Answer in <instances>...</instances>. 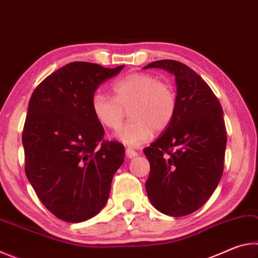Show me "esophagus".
Masks as SVG:
<instances>
[{
    "label": "esophagus",
    "instance_id": "esophagus-1",
    "mask_svg": "<svg viewBox=\"0 0 258 258\" xmlns=\"http://www.w3.org/2000/svg\"><path fill=\"white\" fill-rule=\"evenodd\" d=\"M125 152H126V157H127V158H134V157L138 156V152L132 150V149H126Z\"/></svg>",
    "mask_w": 258,
    "mask_h": 258
}]
</instances>
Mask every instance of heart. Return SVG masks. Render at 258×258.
<instances>
[{
    "mask_svg": "<svg viewBox=\"0 0 258 258\" xmlns=\"http://www.w3.org/2000/svg\"><path fill=\"white\" fill-rule=\"evenodd\" d=\"M111 90L113 98L95 92L91 109L100 124L116 130L130 108L131 120L116 133V138L127 146L137 147L149 141L154 130L164 131L175 115L176 97L172 87L150 74H128L113 82Z\"/></svg>",
    "mask_w": 258,
    "mask_h": 258,
    "instance_id": "heart-1",
    "label": "heart"
}]
</instances>
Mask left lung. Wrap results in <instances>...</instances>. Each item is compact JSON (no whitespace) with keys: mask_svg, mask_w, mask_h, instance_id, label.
<instances>
[{"mask_svg":"<svg viewBox=\"0 0 258 258\" xmlns=\"http://www.w3.org/2000/svg\"><path fill=\"white\" fill-rule=\"evenodd\" d=\"M175 76L176 111L158 140L145 148L150 163L147 195L157 211L185 216L211 198L223 173L226 130L221 103L186 64L158 60L147 64Z\"/></svg>","mask_w":258,"mask_h":258,"instance_id":"1","label":"left lung"}]
</instances>
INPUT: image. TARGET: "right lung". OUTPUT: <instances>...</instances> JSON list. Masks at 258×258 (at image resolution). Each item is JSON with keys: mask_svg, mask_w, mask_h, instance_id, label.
<instances>
[{"mask_svg": "<svg viewBox=\"0 0 258 258\" xmlns=\"http://www.w3.org/2000/svg\"><path fill=\"white\" fill-rule=\"evenodd\" d=\"M113 69L75 61L43 81L30 97L23 131L25 172L42 204L60 220L80 223L101 211L125 148L102 141L91 100Z\"/></svg>", "mask_w": 258, "mask_h": 258, "instance_id": "add662e5", "label": "right lung"}]
</instances>
